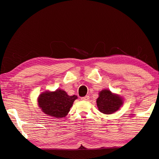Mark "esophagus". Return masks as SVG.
Listing matches in <instances>:
<instances>
[{"label": "esophagus", "mask_w": 159, "mask_h": 159, "mask_svg": "<svg viewBox=\"0 0 159 159\" xmlns=\"http://www.w3.org/2000/svg\"><path fill=\"white\" fill-rule=\"evenodd\" d=\"M80 99H81V100L88 101L89 99V96H85V97H81V98H80Z\"/></svg>", "instance_id": "obj_1"}]
</instances>
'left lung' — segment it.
<instances>
[{
	"mask_svg": "<svg viewBox=\"0 0 159 159\" xmlns=\"http://www.w3.org/2000/svg\"><path fill=\"white\" fill-rule=\"evenodd\" d=\"M123 99L120 95L113 94L109 89H103L99 93L97 105L99 111L104 114H112L120 108Z\"/></svg>",
	"mask_w": 159,
	"mask_h": 159,
	"instance_id": "8db88e82",
	"label": "left lung"
}]
</instances>
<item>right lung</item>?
Returning <instances> with one entry per match:
<instances>
[{"label":"right lung","mask_w":159,"mask_h":159,"mask_svg":"<svg viewBox=\"0 0 159 159\" xmlns=\"http://www.w3.org/2000/svg\"><path fill=\"white\" fill-rule=\"evenodd\" d=\"M77 96H69L65 91L57 89L54 92H42L37 99L40 109L46 115L56 118L65 117L70 112Z\"/></svg>","instance_id":"add662e5"}]
</instances>
